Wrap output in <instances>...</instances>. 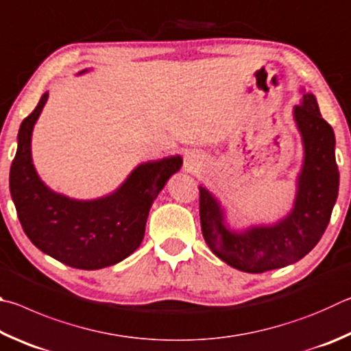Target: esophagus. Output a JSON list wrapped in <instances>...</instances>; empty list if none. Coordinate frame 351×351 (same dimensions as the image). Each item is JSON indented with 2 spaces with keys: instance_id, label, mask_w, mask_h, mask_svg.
<instances>
[{
  "instance_id": "34e87169",
  "label": "esophagus",
  "mask_w": 351,
  "mask_h": 351,
  "mask_svg": "<svg viewBox=\"0 0 351 351\" xmlns=\"http://www.w3.org/2000/svg\"><path fill=\"white\" fill-rule=\"evenodd\" d=\"M200 156L195 152H188L185 156V171L193 172L200 168Z\"/></svg>"
}]
</instances>
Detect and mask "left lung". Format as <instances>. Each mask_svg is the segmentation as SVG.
I'll return each mask as SVG.
<instances>
[{"label":"left lung","mask_w":351,"mask_h":351,"mask_svg":"<svg viewBox=\"0 0 351 351\" xmlns=\"http://www.w3.org/2000/svg\"><path fill=\"white\" fill-rule=\"evenodd\" d=\"M293 119L304 147L293 206L273 223L231 228L225 206L200 185V223L206 245L230 267L245 273L284 268L305 257L321 241L339 191L333 128L322 119L313 92L300 89Z\"/></svg>","instance_id":"left-lung-1"}]
</instances>
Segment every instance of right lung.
Masks as SVG:
<instances>
[{
	"label": "right lung",
	"instance_id": "obj_1",
	"mask_svg": "<svg viewBox=\"0 0 351 351\" xmlns=\"http://www.w3.org/2000/svg\"><path fill=\"white\" fill-rule=\"evenodd\" d=\"M89 71H80L78 75ZM47 98L49 90L18 131L9 176L18 219L30 242L64 265L78 269L115 265L140 247L154 200L169 177L180 171L183 158L176 154L140 163L103 197L82 200L55 193L41 180L32 160L34 126Z\"/></svg>",
	"mask_w": 351,
	"mask_h": 351
}]
</instances>
